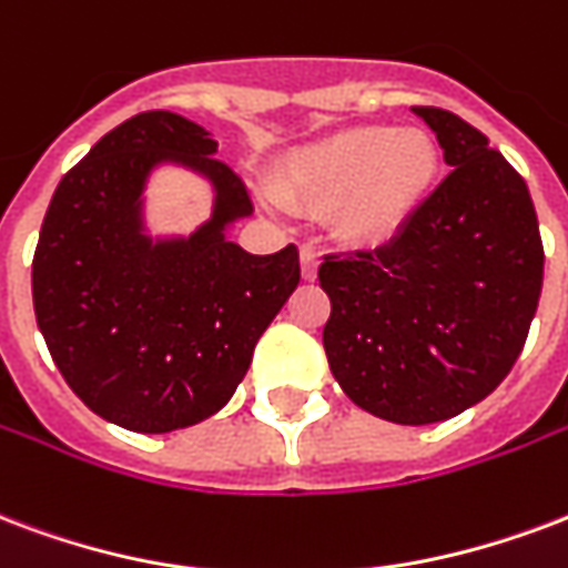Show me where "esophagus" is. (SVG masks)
I'll list each match as a JSON object with an SVG mask.
<instances>
[{"instance_id": "esophagus-1", "label": "esophagus", "mask_w": 568, "mask_h": 568, "mask_svg": "<svg viewBox=\"0 0 568 568\" xmlns=\"http://www.w3.org/2000/svg\"><path fill=\"white\" fill-rule=\"evenodd\" d=\"M300 263H302V278H305V281H314V278H317V268H320V257H317V251H311V248H302V254H300Z\"/></svg>"}]
</instances>
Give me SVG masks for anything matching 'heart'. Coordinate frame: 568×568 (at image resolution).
Listing matches in <instances>:
<instances>
[{"mask_svg": "<svg viewBox=\"0 0 568 568\" xmlns=\"http://www.w3.org/2000/svg\"><path fill=\"white\" fill-rule=\"evenodd\" d=\"M440 146L422 128L356 125L296 149L272 182L290 209L326 212L353 245H383L428 203Z\"/></svg>", "mask_w": 568, "mask_h": 568, "instance_id": "heart-1", "label": "heart"}]
</instances>
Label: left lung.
Segmentation results:
<instances>
[{"instance_id": "8db88e82", "label": "left lung", "mask_w": 568, "mask_h": 568, "mask_svg": "<svg viewBox=\"0 0 568 568\" xmlns=\"http://www.w3.org/2000/svg\"><path fill=\"white\" fill-rule=\"evenodd\" d=\"M452 173L374 251L329 254L323 347L356 407L430 425L488 398L521 356L545 251L527 182L488 138L440 106H413Z\"/></svg>"}]
</instances>
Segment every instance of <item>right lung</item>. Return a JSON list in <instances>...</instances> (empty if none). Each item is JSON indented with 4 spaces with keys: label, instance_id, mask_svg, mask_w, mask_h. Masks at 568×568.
I'll return each mask as SVG.
<instances>
[{
    "label": "right lung",
    "instance_id": "1",
    "mask_svg": "<svg viewBox=\"0 0 568 568\" xmlns=\"http://www.w3.org/2000/svg\"><path fill=\"white\" fill-rule=\"evenodd\" d=\"M215 152L197 122L138 113L68 170L41 224L38 329L77 398L119 428L168 434L219 413L300 284L296 245L260 257L227 239L254 203ZM158 163L216 187L213 219L191 237L145 233L142 191Z\"/></svg>",
    "mask_w": 568,
    "mask_h": 568
}]
</instances>
